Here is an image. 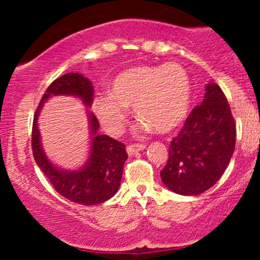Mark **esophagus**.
<instances>
[{"label": "esophagus", "instance_id": "1", "mask_svg": "<svg viewBox=\"0 0 260 260\" xmlns=\"http://www.w3.org/2000/svg\"><path fill=\"white\" fill-rule=\"evenodd\" d=\"M143 149H145L144 144H129L127 147V153L129 155H133L134 153H137V151L143 150Z\"/></svg>", "mask_w": 260, "mask_h": 260}]
</instances>
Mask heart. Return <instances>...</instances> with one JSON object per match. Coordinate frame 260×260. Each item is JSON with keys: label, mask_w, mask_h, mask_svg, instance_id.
Listing matches in <instances>:
<instances>
[{"label": "heart", "mask_w": 260, "mask_h": 260, "mask_svg": "<svg viewBox=\"0 0 260 260\" xmlns=\"http://www.w3.org/2000/svg\"><path fill=\"white\" fill-rule=\"evenodd\" d=\"M192 100V84L177 63L136 66L118 73L110 83L107 96L94 101V111L104 128L118 136L126 123L127 107L140 118L138 129L165 134L186 121Z\"/></svg>", "instance_id": "1"}]
</instances>
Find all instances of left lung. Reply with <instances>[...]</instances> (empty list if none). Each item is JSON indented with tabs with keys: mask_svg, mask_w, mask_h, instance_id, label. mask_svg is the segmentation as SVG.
<instances>
[{
	"mask_svg": "<svg viewBox=\"0 0 260 260\" xmlns=\"http://www.w3.org/2000/svg\"><path fill=\"white\" fill-rule=\"evenodd\" d=\"M203 103L192 110L160 172L164 184L182 196H197L220 180L235 150L236 124L219 85L205 88Z\"/></svg>",
	"mask_w": 260,
	"mask_h": 260,
	"instance_id": "left-lung-1",
	"label": "left lung"
}]
</instances>
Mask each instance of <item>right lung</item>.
I'll use <instances>...</instances> for the list:
<instances>
[{
  "label": "right lung",
  "instance_id": "right-lung-1",
  "mask_svg": "<svg viewBox=\"0 0 260 260\" xmlns=\"http://www.w3.org/2000/svg\"><path fill=\"white\" fill-rule=\"evenodd\" d=\"M90 80L79 73H67L55 79L41 98L34 115L31 131V149L35 162L55 188L68 201L82 205H95L112 198L121 184L122 172L128 155L123 143L105 134H98L99 121L90 113L91 149L88 162L78 171H63L55 168L43 151L38 117L43 103L52 95H76L85 105L92 104Z\"/></svg>",
  "mask_w": 260,
  "mask_h": 260
}]
</instances>
